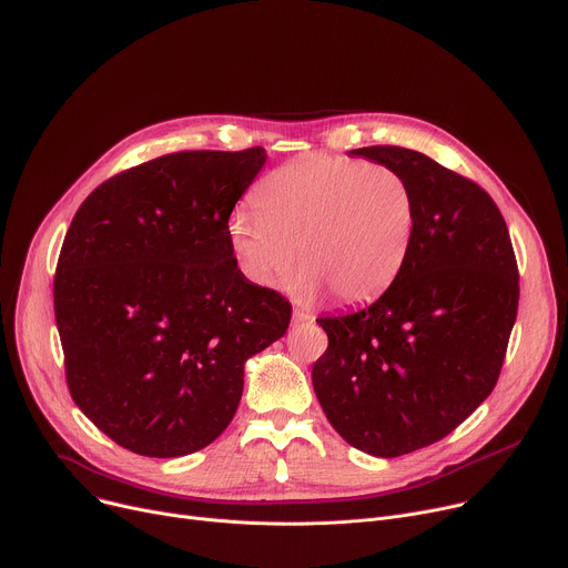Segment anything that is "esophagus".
<instances>
[{"label":"esophagus","mask_w":568,"mask_h":568,"mask_svg":"<svg viewBox=\"0 0 568 568\" xmlns=\"http://www.w3.org/2000/svg\"><path fill=\"white\" fill-rule=\"evenodd\" d=\"M311 322H313V315H311V313H303V311H298V307H294V311H292V324H294V326L311 324Z\"/></svg>","instance_id":"34e87169"}]
</instances>
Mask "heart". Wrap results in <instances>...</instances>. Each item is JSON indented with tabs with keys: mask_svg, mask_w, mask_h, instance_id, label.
<instances>
[{
	"mask_svg": "<svg viewBox=\"0 0 568 568\" xmlns=\"http://www.w3.org/2000/svg\"><path fill=\"white\" fill-rule=\"evenodd\" d=\"M253 213L229 220L242 274L276 287L296 263L294 292L322 290L342 303L381 294L403 270L417 224L407 181L392 168L311 153L255 187Z\"/></svg>",
	"mask_w": 568,
	"mask_h": 568,
	"instance_id": "heart-1",
	"label": "heart"
}]
</instances>
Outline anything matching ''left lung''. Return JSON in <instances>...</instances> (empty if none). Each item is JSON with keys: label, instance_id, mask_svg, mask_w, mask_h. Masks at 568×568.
<instances>
[{"label": "left lung", "instance_id": "1", "mask_svg": "<svg viewBox=\"0 0 568 568\" xmlns=\"http://www.w3.org/2000/svg\"><path fill=\"white\" fill-rule=\"evenodd\" d=\"M396 170L417 203L407 261L378 301L320 317L313 387L357 450L398 457L453 433L491 394L517 322L519 270L494 199L419 151H348Z\"/></svg>", "mask_w": 568, "mask_h": 568}]
</instances>
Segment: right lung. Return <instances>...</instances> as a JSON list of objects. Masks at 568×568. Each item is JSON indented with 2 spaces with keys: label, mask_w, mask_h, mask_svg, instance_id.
I'll use <instances>...</instances> for the list:
<instances>
[{
  "label": "right lung",
  "mask_w": 568,
  "mask_h": 568,
  "mask_svg": "<svg viewBox=\"0 0 568 568\" xmlns=\"http://www.w3.org/2000/svg\"><path fill=\"white\" fill-rule=\"evenodd\" d=\"M265 161L263 146L170 153L101 183L68 229L54 278L68 387L138 455L215 442L246 359L290 326V301L251 283L229 242V217Z\"/></svg>",
  "instance_id": "1"
}]
</instances>
